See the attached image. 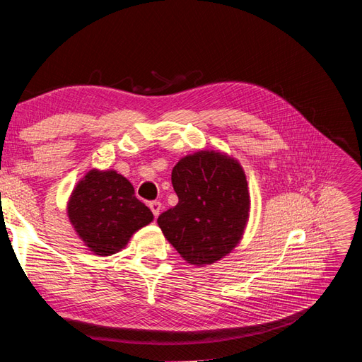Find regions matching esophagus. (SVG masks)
<instances>
[{"instance_id": "34e87169", "label": "esophagus", "mask_w": 362, "mask_h": 362, "mask_svg": "<svg viewBox=\"0 0 362 362\" xmlns=\"http://www.w3.org/2000/svg\"><path fill=\"white\" fill-rule=\"evenodd\" d=\"M150 209L153 211L154 217H159L160 211H162V203L160 202H150Z\"/></svg>"}]
</instances>
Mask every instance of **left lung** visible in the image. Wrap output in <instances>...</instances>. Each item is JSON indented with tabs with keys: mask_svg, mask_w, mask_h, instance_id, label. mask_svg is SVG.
Returning a JSON list of instances; mask_svg holds the SVG:
<instances>
[{
	"mask_svg": "<svg viewBox=\"0 0 362 362\" xmlns=\"http://www.w3.org/2000/svg\"><path fill=\"white\" fill-rule=\"evenodd\" d=\"M171 182L179 203L160 214L157 225L183 260L205 266L233 252L251 212L240 162L223 151L200 150L175 163Z\"/></svg>",
	"mask_w": 362,
	"mask_h": 362,
	"instance_id": "left-lung-1",
	"label": "left lung"
}]
</instances>
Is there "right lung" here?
Segmentation results:
<instances>
[{"label": "right lung", "instance_id": "add662e5", "mask_svg": "<svg viewBox=\"0 0 362 362\" xmlns=\"http://www.w3.org/2000/svg\"><path fill=\"white\" fill-rule=\"evenodd\" d=\"M67 216L82 243L95 255L124 249L139 229L150 225L153 212L134 196V188L116 170H90L73 188Z\"/></svg>", "mask_w": 362, "mask_h": 362}]
</instances>
